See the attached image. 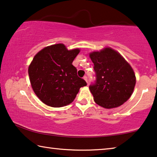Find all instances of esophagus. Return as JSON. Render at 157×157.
<instances>
[{"label":"esophagus","mask_w":157,"mask_h":157,"mask_svg":"<svg viewBox=\"0 0 157 157\" xmlns=\"http://www.w3.org/2000/svg\"><path fill=\"white\" fill-rule=\"evenodd\" d=\"M83 79H84V80H85V81H86V83H87V84H88V79H87V77H86V76H84V78H83Z\"/></svg>","instance_id":"34e87169"}]
</instances>
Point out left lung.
Listing matches in <instances>:
<instances>
[{"label": "left lung", "mask_w": 157, "mask_h": 157, "mask_svg": "<svg viewBox=\"0 0 157 157\" xmlns=\"http://www.w3.org/2000/svg\"><path fill=\"white\" fill-rule=\"evenodd\" d=\"M95 82L89 89L96 104L106 109L118 107L131 97L136 76L131 66L120 53L111 48L92 52Z\"/></svg>", "instance_id": "8db88e82"}]
</instances>
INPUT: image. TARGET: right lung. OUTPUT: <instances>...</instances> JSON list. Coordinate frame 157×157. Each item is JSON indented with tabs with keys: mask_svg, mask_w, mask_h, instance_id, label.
Segmentation results:
<instances>
[{
	"mask_svg": "<svg viewBox=\"0 0 157 157\" xmlns=\"http://www.w3.org/2000/svg\"><path fill=\"white\" fill-rule=\"evenodd\" d=\"M79 48L68 50L63 44L47 46L34 57L28 74L32 88L44 104L62 107L73 102L79 89L86 86L72 63Z\"/></svg>",
	"mask_w": 157,
	"mask_h": 157,
	"instance_id": "1",
	"label": "right lung"
}]
</instances>
